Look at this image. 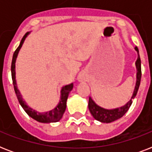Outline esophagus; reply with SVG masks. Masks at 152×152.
<instances>
[{
  "mask_svg": "<svg viewBox=\"0 0 152 152\" xmlns=\"http://www.w3.org/2000/svg\"><path fill=\"white\" fill-rule=\"evenodd\" d=\"M78 79H79V80H83V79H84V77H83V75H81V74H80V75H79V77H78Z\"/></svg>",
  "mask_w": 152,
  "mask_h": 152,
  "instance_id": "obj_1",
  "label": "esophagus"
}]
</instances>
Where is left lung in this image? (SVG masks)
<instances>
[{"instance_id":"left-lung-1","label":"left lung","mask_w":152,"mask_h":152,"mask_svg":"<svg viewBox=\"0 0 152 152\" xmlns=\"http://www.w3.org/2000/svg\"><path fill=\"white\" fill-rule=\"evenodd\" d=\"M135 50H137L138 53L137 61H136V67H137V83L135 86L134 91L132 94L131 99L125 104V106L119 107V108L113 109V110H106L101 106H98L95 102L93 101L92 99L89 97V102H88V108L90 110L91 115L94 117L95 120L99 121L103 123H110L112 121L118 120L119 118L124 116L126 112L129 110L130 106L132 103V99L136 97L137 94L138 89H139L140 84V80H141V61H140V57L139 55V50L137 47H135Z\"/></svg>"}]
</instances>
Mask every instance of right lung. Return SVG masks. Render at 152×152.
I'll use <instances>...</instances> for the list:
<instances>
[{
  "label": "right lung",
  "mask_w": 152,
  "mask_h": 152,
  "mask_svg": "<svg viewBox=\"0 0 152 152\" xmlns=\"http://www.w3.org/2000/svg\"><path fill=\"white\" fill-rule=\"evenodd\" d=\"M30 32H27L24 34V36L23 37L22 40L20 42V46H18V48L15 50V51L13 53L12 61V65H11V71H12V79L13 86H14V90H15V95L18 99V101L23 107V109L24 110L25 112L28 114V115L32 118L34 120H36L37 121L42 123H50V122H57L58 121L61 120V118H62V116L64 114L65 109H66V102L68 99V96H69V92L72 90L73 88V83H70L69 85L64 86L62 88L61 91V100L60 102L58 103L56 107L53 110L49 111V112H45V113H39L37 112L34 110L31 109V107L27 106L25 101H23L22 98V95H20V92L19 91L17 88V85H16V81H15V60L17 57L18 53L20 51L21 46H22L23 42H24L25 39L27 38V36L29 34Z\"/></svg>",
  "instance_id": "right-lung-1"
}]
</instances>
